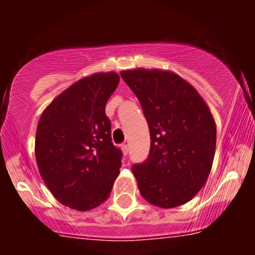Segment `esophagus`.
I'll list each match as a JSON object with an SVG mask.
<instances>
[{"label":"esophagus","mask_w":255,"mask_h":255,"mask_svg":"<svg viewBox=\"0 0 255 255\" xmlns=\"http://www.w3.org/2000/svg\"><path fill=\"white\" fill-rule=\"evenodd\" d=\"M121 148H122L123 155H127V154H128V150H129V149H128V145H127V144H122V145H121Z\"/></svg>","instance_id":"esophagus-1"}]
</instances>
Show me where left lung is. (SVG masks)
Wrapping results in <instances>:
<instances>
[{"mask_svg": "<svg viewBox=\"0 0 255 255\" xmlns=\"http://www.w3.org/2000/svg\"><path fill=\"white\" fill-rule=\"evenodd\" d=\"M150 132L145 161L132 171L140 195L154 206L189 202L206 182L216 150V123L199 92L171 71L126 70Z\"/></svg>", "mask_w": 255, "mask_h": 255, "instance_id": "left-lung-1", "label": "left lung"}]
</instances>
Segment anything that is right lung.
Listing matches in <instances>:
<instances>
[{"instance_id": "add662e5", "label": "right lung", "mask_w": 255, "mask_h": 255, "mask_svg": "<svg viewBox=\"0 0 255 255\" xmlns=\"http://www.w3.org/2000/svg\"><path fill=\"white\" fill-rule=\"evenodd\" d=\"M116 73L79 80L40 116L35 159L45 185L60 204L89 211L109 199L122 165L105 109L117 89Z\"/></svg>"}]
</instances>
